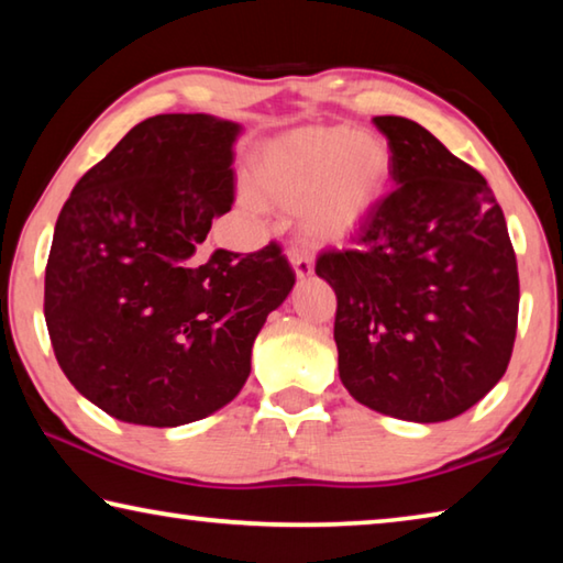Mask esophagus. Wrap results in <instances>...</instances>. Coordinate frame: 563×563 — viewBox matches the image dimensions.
<instances>
[{
  "label": "esophagus",
  "mask_w": 563,
  "mask_h": 563,
  "mask_svg": "<svg viewBox=\"0 0 563 563\" xmlns=\"http://www.w3.org/2000/svg\"><path fill=\"white\" fill-rule=\"evenodd\" d=\"M288 261H290L292 271H295V278H298V280H308L312 271H316V268H312V255L308 251H300V247H290Z\"/></svg>",
  "instance_id": "1"
}]
</instances>
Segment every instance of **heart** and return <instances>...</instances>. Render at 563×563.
<instances>
[{
	"mask_svg": "<svg viewBox=\"0 0 563 563\" xmlns=\"http://www.w3.org/2000/svg\"><path fill=\"white\" fill-rule=\"evenodd\" d=\"M393 178L385 139L350 126L300 129L271 141L253 168L258 201L298 211L318 245L355 238L383 203Z\"/></svg>",
	"mask_w": 563,
	"mask_h": 563,
	"instance_id": "heart-1",
	"label": "heart"
}]
</instances>
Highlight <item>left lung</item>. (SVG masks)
Wrapping results in <instances>:
<instances>
[{"label": "left lung", "instance_id": "8db88e82", "mask_svg": "<svg viewBox=\"0 0 563 563\" xmlns=\"http://www.w3.org/2000/svg\"><path fill=\"white\" fill-rule=\"evenodd\" d=\"M395 190L316 273L338 295L342 385L407 422L466 412L507 373L519 316L517 255L487 180L405 117H375Z\"/></svg>", "mask_w": 563, "mask_h": 563}]
</instances>
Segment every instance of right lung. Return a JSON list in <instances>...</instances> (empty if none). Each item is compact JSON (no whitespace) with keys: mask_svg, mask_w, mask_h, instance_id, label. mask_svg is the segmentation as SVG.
<instances>
[{"mask_svg":"<svg viewBox=\"0 0 563 563\" xmlns=\"http://www.w3.org/2000/svg\"><path fill=\"white\" fill-rule=\"evenodd\" d=\"M243 126L158 113L81 176L54 228L44 318L79 393L129 424L178 427L218 412L251 375L253 342L288 298L280 247L201 243L233 206Z\"/></svg>","mask_w":563,"mask_h":563,"instance_id":"obj_1","label":"right lung"}]
</instances>
